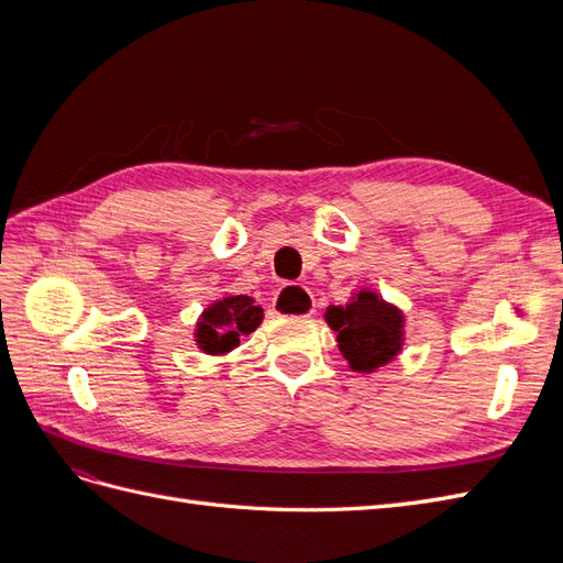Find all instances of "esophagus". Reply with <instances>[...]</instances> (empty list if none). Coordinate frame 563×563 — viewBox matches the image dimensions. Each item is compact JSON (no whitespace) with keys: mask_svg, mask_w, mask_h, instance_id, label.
Here are the masks:
<instances>
[{"mask_svg":"<svg viewBox=\"0 0 563 563\" xmlns=\"http://www.w3.org/2000/svg\"><path fill=\"white\" fill-rule=\"evenodd\" d=\"M272 310H275L279 317H310L312 314V298L305 291L302 286H284L277 294V298L272 300Z\"/></svg>","mask_w":563,"mask_h":563,"instance_id":"34e87169","label":"esophagus"}]
</instances>
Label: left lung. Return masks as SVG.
Segmentation results:
<instances>
[{"mask_svg": "<svg viewBox=\"0 0 563 563\" xmlns=\"http://www.w3.org/2000/svg\"><path fill=\"white\" fill-rule=\"evenodd\" d=\"M323 317L338 333V347L356 373H373L389 364L404 347L401 310L368 288L345 305H331Z\"/></svg>", "mask_w": 563, "mask_h": 563, "instance_id": "left-lung-1", "label": "left lung"}]
</instances>
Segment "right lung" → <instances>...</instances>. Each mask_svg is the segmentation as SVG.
<instances>
[{"label":"right lung","mask_w":563,"mask_h":563,"mask_svg":"<svg viewBox=\"0 0 563 563\" xmlns=\"http://www.w3.org/2000/svg\"><path fill=\"white\" fill-rule=\"evenodd\" d=\"M263 321V308L249 296H228L201 312L195 340L201 352L228 354L240 345V338L253 333Z\"/></svg>","instance_id":"add662e5"}]
</instances>
